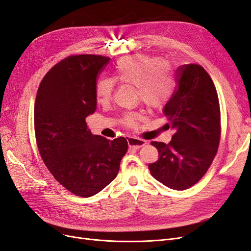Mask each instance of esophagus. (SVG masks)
<instances>
[{
    "mask_svg": "<svg viewBox=\"0 0 251 251\" xmlns=\"http://www.w3.org/2000/svg\"><path fill=\"white\" fill-rule=\"evenodd\" d=\"M127 142H128L129 147L132 148V149H134V150L141 149L142 147H144L147 144L146 141L140 140V138H135V137H128Z\"/></svg>",
    "mask_w": 251,
    "mask_h": 251,
    "instance_id": "esophagus-1",
    "label": "esophagus"
}]
</instances>
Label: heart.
<instances>
[{"mask_svg":"<svg viewBox=\"0 0 251 251\" xmlns=\"http://www.w3.org/2000/svg\"><path fill=\"white\" fill-rule=\"evenodd\" d=\"M115 78L122 83L136 87L138 97L151 109L163 107L174 94L175 80L170 66L151 55L132 54L119 60L115 69ZM114 89L113 79H100L96 86L98 101H109ZM137 119V115L129 114L125 116L124 122L128 126H134Z\"/></svg>","mask_w":251,"mask_h":251,"instance_id":"heart-1","label":"heart"}]
</instances>
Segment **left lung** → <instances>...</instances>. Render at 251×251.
<instances>
[{
	"label": "left lung",
	"mask_w": 251,
	"mask_h": 251,
	"mask_svg": "<svg viewBox=\"0 0 251 251\" xmlns=\"http://www.w3.org/2000/svg\"><path fill=\"white\" fill-rule=\"evenodd\" d=\"M177 74L178 88L162 110L175 134L168 145L151 143L159 158L149 170L165 186L184 190L201 179L216 155L220 108L214 83L201 66L183 65Z\"/></svg>",
	"instance_id": "obj_1"
}]
</instances>
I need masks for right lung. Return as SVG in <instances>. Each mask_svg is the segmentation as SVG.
Returning <instances> with one entry per match:
<instances>
[{
  "mask_svg": "<svg viewBox=\"0 0 251 251\" xmlns=\"http://www.w3.org/2000/svg\"><path fill=\"white\" fill-rule=\"evenodd\" d=\"M109 58L71 55L46 73L34 107L36 141L42 160L62 186L89 198L115 180L128 149L125 137L114 141L92 134L86 118L97 104L96 79Z\"/></svg>",
  "mask_w": 251,
  "mask_h": 251,
  "instance_id": "add662e5",
  "label": "right lung"
}]
</instances>
